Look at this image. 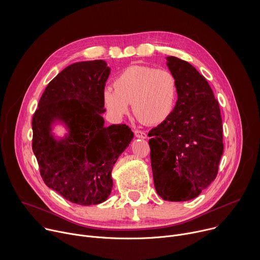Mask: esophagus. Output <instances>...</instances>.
Listing matches in <instances>:
<instances>
[{"label": "esophagus", "instance_id": "esophagus-1", "mask_svg": "<svg viewBox=\"0 0 260 260\" xmlns=\"http://www.w3.org/2000/svg\"><path fill=\"white\" fill-rule=\"evenodd\" d=\"M135 136H136L137 138H140V139H146V138H147V134H146L145 132L139 131V129L135 131Z\"/></svg>", "mask_w": 260, "mask_h": 260}]
</instances>
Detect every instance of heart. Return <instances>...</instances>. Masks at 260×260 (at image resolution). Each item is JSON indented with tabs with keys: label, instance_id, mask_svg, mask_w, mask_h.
Instances as JSON below:
<instances>
[{
	"label": "heart",
	"instance_id": "obj_1",
	"mask_svg": "<svg viewBox=\"0 0 260 260\" xmlns=\"http://www.w3.org/2000/svg\"><path fill=\"white\" fill-rule=\"evenodd\" d=\"M113 86L104 90L103 100L109 113L117 119L128 114L131 103L136 115L149 124L164 122L173 112L177 84L168 70L133 64L118 74Z\"/></svg>",
	"mask_w": 260,
	"mask_h": 260
}]
</instances>
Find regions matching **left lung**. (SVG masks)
<instances>
[{"mask_svg": "<svg viewBox=\"0 0 260 260\" xmlns=\"http://www.w3.org/2000/svg\"><path fill=\"white\" fill-rule=\"evenodd\" d=\"M177 84L171 115L148 137L156 192L165 201L197 198L215 180L223 153L220 108L206 78L189 62L167 57Z\"/></svg>", "mask_w": 260, "mask_h": 260, "instance_id": "obj_1", "label": "left lung"}]
</instances>
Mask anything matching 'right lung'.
Listing matches in <instances>:
<instances>
[{"mask_svg":"<svg viewBox=\"0 0 260 260\" xmlns=\"http://www.w3.org/2000/svg\"><path fill=\"white\" fill-rule=\"evenodd\" d=\"M111 69L102 59L70 64L45 88L32 116V151L47 186L80 206L105 202L112 169L134 138L126 124L105 126L103 93ZM68 128L57 140L52 124Z\"/></svg>","mask_w":260,"mask_h":260,"instance_id":"obj_1","label":"right lung"}]
</instances>
